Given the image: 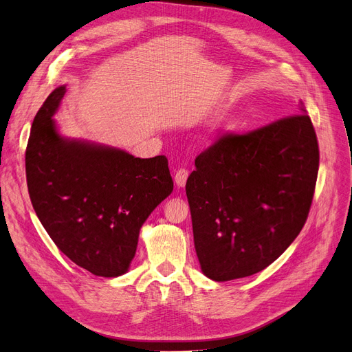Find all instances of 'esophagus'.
Listing matches in <instances>:
<instances>
[{
    "mask_svg": "<svg viewBox=\"0 0 352 352\" xmlns=\"http://www.w3.org/2000/svg\"><path fill=\"white\" fill-rule=\"evenodd\" d=\"M189 177V170L186 167H180L175 175V182L179 188H184L186 185V180Z\"/></svg>",
    "mask_w": 352,
    "mask_h": 352,
    "instance_id": "34e87169",
    "label": "esophagus"
}]
</instances>
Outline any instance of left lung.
Masks as SVG:
<instances>
[{
	"mask_svg": "<svg viewBox=\"0 0 352 352\" xmlns=\"http://www.w3.org/2000/svg\"><path fill=\"white\" fill-rule=\"evenodd\" d=\"M195 166L186 195L196 254L206 277L227 282L264 270L302 231L318 177V138L307 114L290 116L222 134Z\"/></svg>",
	"mask_w": 352,
	"mask_h": 352,
	"instance_id": "8db88e82",
	"label": "left lung"
}]
</instances>
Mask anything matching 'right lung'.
<instances>
[{
  "label": "right lung",
  "instance_id": "obj_1",
  "mask_svg": "<svg viewBox=\"0 0 352 352\" xmlns=\"http://www.w3.org/2000/svg\"><path fill=\"white\" fill-rule=\"evenodd\" d=\"M65 87L34 117L25 148L27 188L36 214L63 254L95 276L127 273L142 225L173 190L166 156L63 138L52 118Z\"/></svg>",
  "mask_w": 352,
  "mask_h": 352
}]
</instances>
